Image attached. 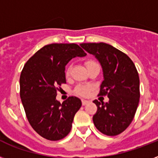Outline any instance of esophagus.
<instances>
[{
	"instance_id": "obj_1",
	"label": "esophagus",
	"mask_w": 158,
	"mask_h": 158,
	"mask_svg": "<svg viewBox=\"0 0 158 158\" xmlns=\"http://www.w3.org/2000/svg\"><path fill=\"white\" fill-rule=\"evenodd\" d=\"M88 103H89V101H87V100H82V105L85 106Z\"/></svg>"
}]
</instances>
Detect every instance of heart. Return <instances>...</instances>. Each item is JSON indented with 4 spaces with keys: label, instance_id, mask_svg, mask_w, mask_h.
<instances>
[{
    "label": "heart",
    "instance_id": "obj_1",
    "mask_svg": "<svg viewBox=\"0 0 158 158\" xmlns=\"http://www.w3.org/2000/svg\"><path fill=\"white\" fill-rule=\"evenodd\" d=\"M85 64L88 69H90L92 67L96 66V65H99L98 63L94 60L89 59L85 61ZM70 72H71V66H68L65 69V76L69 77V74H70ZM92 87L89 86V85H84V84H79V85H77L75 87V89H74V94H76L78 96L80 97H87L89 96V94H90V91H91Z\"/></svg>",
    "mask_w": 158,
    "mask_h": 158
}]
</instances>
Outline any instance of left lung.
Instances as JSON below:
<instances>
[{
  "mask_svg": "<svg viewBox=\"0 0 158 158\" xmlns=\"http://www.w3.org/2000/svg\"><path fill=\"white\" fill-rule=\"evenodd\" d=\"M84 50L101 63L104 80L99 95L109 102L94 100L98 110L93 117L94 125L102 134L115 136L131 124L139 102V77L134 62L127 55L104 43H82Z\"/></svg>",
  "mask_w": 158,
  "mask_h": 158,
  "instance_id": "1",
  "label": "left lung"
}]
</instances>
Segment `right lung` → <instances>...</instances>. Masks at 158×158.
<instances>
[{"mask_svg": "<svg viewBox=\"0 0 158 158\" xmlns=\"http://www.w3.org/2000/svg\"><path fill=\"white\" fill-rule=\"evenodd\" d=\"M86 55L75 43L48 44L30 57L21 71L19 94L26 116L33 130L46 139H62L70 132L81 101L69 97L60 103L56 97L66 83L67 63Z\"/></svg>", "mask_w": 158, "mask_h": 158, "instance_id": "1", "label": "right lung"}]
</instances>
